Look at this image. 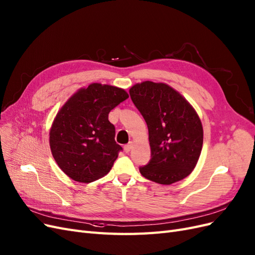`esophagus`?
I'll use <instances>...</instances> for the list:
<instances>
[{
    "mask_svg": "<svg viewBox=\"0 0 255 255\" xmlns=\"http://www.w3.org/2000/svg\"><path fill=\"white\" fill-rule=\"evenodd\" d=\"M132 147H133V142H129L127 145L124 146L125 152H129L131 149H132Z\"/></svg>",
    "mask_w": 255,
    "mask_h": 255,
    "instance_id": "1",
    "label": "esophagus"
}]
</instances>
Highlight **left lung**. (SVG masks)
Returning <instances> with one entry per match:
<instances>
[{"label":"left lung","mask_w":255,"mask_h":255,"mask_svg":"<svg viewBox=\"0 0 255 255\" xmlns=\"http://www.w3.org/2000/svg\"><path fill=\"white\" fill-rule=\"evenodd\" d=\"M129 94L148 127L151 159L139 172L155 183L168 185L195 168L203 143L201 121L185 98L166 84L143 81Z\"/></svg>","instance_id":"1"}]
</instances>
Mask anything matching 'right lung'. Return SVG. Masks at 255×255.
<instances>
[{"mask_svg":"<svg viewBox=\"0 0 255 255\" xmlns=\"http://www.w3.org/2000/svg\"><path fill=\"white\" fill-rule=\"evenodd\" d=\"M129 97L124 89L91 84L73 94L50 130L52 154L74 181L90 183L106 176L123 149L117 144L109 112Z\"/></svg>","mask_w":255,"mask_h":255,"instance_id":"1","label":"right lung"}]
</instances>
